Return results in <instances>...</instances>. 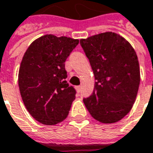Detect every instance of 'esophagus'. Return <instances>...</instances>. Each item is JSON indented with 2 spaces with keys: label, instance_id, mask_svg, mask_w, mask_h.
<instances>
[{
  "label": "esophagus",
  "instance_id": "34e87169",
  "mask_svg": "<svg viewBox=\"0 0 153 153\" xmlns=\"http://www.w3.org/2000/svg\"><path fill=\"white\" fill-rule=\"evenodd\" d=\"M76 90L78 92H79V91H80V90H81V86H80V85H78V86H76Z\"/></svg>",
  "mask_w": 153,
  "mask_h": 153
}]
</instances>
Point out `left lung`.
Segmentation results:
<instances>
[{
	"mask_svg": "<svg viewBox=\"0 0 153 153\" xmlns=\"http://www.w3.org/2000/svg\"><path fill=\"white\" fill-rule=\"evenodd\" d=\"M95 77L92 94L83 102L91 116L115 123L128 114L140 82L136 52L124 37L107 31L80 40Z\"/></svg>",
	"mask_w": 153,
	"mask_h": 153,
	"instance_id": "1",
	"label": "left lung"
}]
</instances>
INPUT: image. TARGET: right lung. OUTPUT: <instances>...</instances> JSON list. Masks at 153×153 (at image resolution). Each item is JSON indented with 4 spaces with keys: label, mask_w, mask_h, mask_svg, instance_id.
<instances>
[{
    "label": "right lung",
    "mask_w": 153,
    "mask_h": 153,
    "mask_svg": "<svg viewBox=\"0 0 153 153\" xmlns=\"http://www.w3.org/2000/svg\"><path fill=\"white\" fill-rule=\"evenodd\" d=\"M78 39L47 34L30 43L19 71V87L30 115L44 125L67 118L76 91L65 80V62Z\"/></svg>",
    "instance_id": "obj_1"
}]
</instances>
